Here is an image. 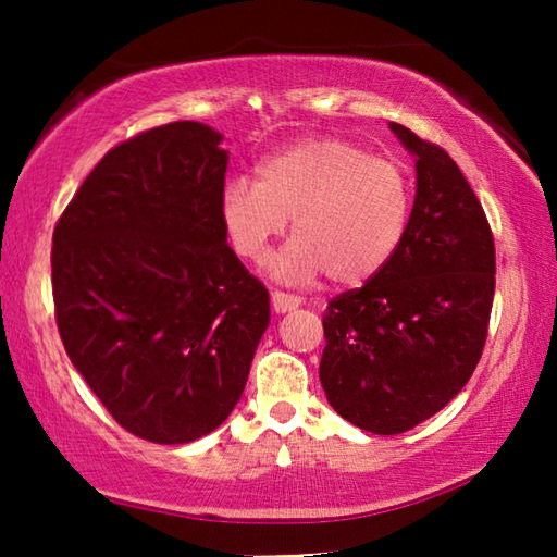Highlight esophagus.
I'll list each match as a JSON object with an SVG mask.
<instances>
[{
	"mask_svg": "<svg viewBox=\"0 0 557 557\" xmlns=\"http://www.w3.org/2000/svg\"><path fill=\"white\" fill-rule=\"evenodd\" d=\"M270 301H272V309H275V313H287V311H294L301 306L299 297H294V294H285V292H272Z\"/></svg>",
	"mask_w": 557,
	"mask_h": 557,
	"instance_id": "34e87169",
	"label": "esophagus"
}]
</instances>
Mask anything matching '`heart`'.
<instances>
[{
	"mask_svg": "<svg viewBox=\"0 0 557 557\" xmlns=\"http://www.w3.org/2000/svg\"><path fill=\"white\" fill-rule=\"evenodd\" d=\"M409 218V174L333 136L275 152L258 164L256 182L234 176L220 196L224 236L251 263L292 220L294 239L270 263L272 275L292 285L325 272L347 287L373 280L399 251Z\"/></svg>",
	"mask_w": 557,
	"mask_h": 557,
	"instance_id": "heart-1",
	"label": "heart"
}]
</instances>
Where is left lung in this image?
Masks as SVG:
<instances>
[{"mask_svg":"<svg viewBox=\"0 0 557 557\" xmlns=\"http://www.w3.org/2000/svg\"><path fill=\"white\" fill-rule=\"evenodd\" d=\"M417 168L409 230L383 272L323 315L321 385L342 419L397 435L453 401L474 373L495 292V246L457 162L389 122Z\"/></svg>","mask_w":557,"mask_h":557,"instance_id":"left-lung-1","label":"left lung"}]
</instances>
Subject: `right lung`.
Listing matches in <instances>:
<instances>
[{"label": "right lung", "mask_w": 557, "mask_h": 557, "mask_svg": "<svg viewBox=\"0 0 557 557\" xmlns=\"http://www.w3.org/2000/svg\"><path fill=\"white\" fill-rule=\"evenodd\" d=\"M200 122L112 148L52 236L59 335L128 433L182 445L230 417L270 325V297L220 222L230 152Z\"/></svg>", "instance_id": "add662e5"}]
</instances>
